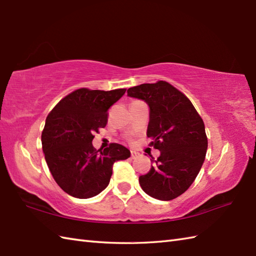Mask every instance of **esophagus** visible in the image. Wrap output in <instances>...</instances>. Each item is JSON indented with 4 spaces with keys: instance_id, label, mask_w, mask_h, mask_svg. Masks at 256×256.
Masks as SVG:
<instances>
[{
    "instance_id": "obj_1",
    "label": "esophagus",
    "mask_w": 256,
    "mask_h": 256,
    "mask_svg": "<svg viewBox=\"0 0 256 256\" xmlns=\"http://www.w3.org/2000/svg\"><path fill=\"white\" fill-rule=\"evenodd\" d=\"M138 156H140V153H138V152H135V150H131V157H132L133 160L138 158Z\"/></svg>"
}]
</instances>
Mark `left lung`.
I'll return each mask as SVG.
<instances>
[{
  "mask_svg": "<svg viewBox=\"0 0 256 256\" xmlns=\"http://www.w3.org/2000/svg\"><path fill=\"white\" fill-rule=\"evenodd\" d=\"M150 108L148 136L160 152L152 157L150 170L140 176L144 192L158 200L177 198L192 186L208 148L204 124L192 103L166 81L143 84L128 90Z\"/></svg>",
  "mask_w": 256,
  "mask_h": 256,
  "instance_id": "obj_1",
  "label": "left lung"
}]
</instances>
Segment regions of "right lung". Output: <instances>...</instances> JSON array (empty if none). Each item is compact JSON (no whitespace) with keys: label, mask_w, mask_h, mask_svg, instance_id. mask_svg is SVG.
<instances>
[{"label":"right lung","mask_w":256,"mask_h":256,"mask_svg":"<svg viewBox=\"0 0 256 256\" xmlns=\"http://www.w3.org/2000/svg\"><path fill=\"white\" fill-rule=\"evenodd\" d=\"M125 91L78 89L48 114L42 133L47 166L58 186L74 198L99 194L110 182L114 162L131 156L121 144L98 150L92 145L94 134L106 125L108 108Z\"/></svg>","instance_id":"right-lung-1"}]
</instances>
